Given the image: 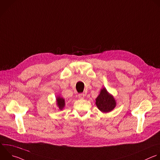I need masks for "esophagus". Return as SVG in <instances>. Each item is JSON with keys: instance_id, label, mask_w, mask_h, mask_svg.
Masks as SVG:
<instances>
[{"instance_id": "obj_1", "label": "esophagus", "mask_w": 160, "mask_h": 160, "mask_svg": "<svg viewBox=\"0 0 160 160\" xmlns=\"http://www.w3.org/2000/svg\"><path fill=\"white\" fill-rule=\"evenodd\" d=\"M85 97V94L84 93H79L78 94V98L80 99H83Z\"/></svg>"}]
</instances>
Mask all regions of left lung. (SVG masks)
Masks as SVG:
<instances>
[{"instance_id": "1", "label": "left lung", "mask_w": 160, "mask_h": 160, "mask_svg": "<svg viewBox=\"0 0 160 160\" xmlns=\"http://www.w3.org/2000/svg\"><path fill=\"white\" fill-rule=\"evenodd\" d=\"M98 109L103 112H109L116 107V101L114 97L110 95L107 90H101L99 95L96 98L95 102Z\"/></svg>"}]
</instances>
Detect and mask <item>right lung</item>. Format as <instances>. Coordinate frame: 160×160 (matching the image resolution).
Masks as SVG:
<instances>
[{
  "instance_id": "1",
  "label": "right lung",
  "mask_w": 160,
  "mask_h": 160,
  "mask_svg": "<svg viewBox=\"0 0 160 160\" xmlns=\"http://www.w3.org/2000/svg\"><path fill=\"white\" fill-rule=\"evenodd\" d=\"M57 105L58 106V108H60V110H62L63 108H64L65 104V100L63 98L57 97Z\"/></svg>"
}]
</instances>
